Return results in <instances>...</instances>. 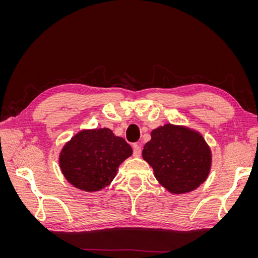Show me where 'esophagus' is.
<instances>
[{
	"instance_id": "1",
	"label": "esophagus",
	"mask_w": 258,
	"mask_h": 258,
	"mask_svg": "<svg viewBox=\"0 0 258 258\" xmlns=\"http://www.w3.org/2000/svg\"><path fill=\"white\" fill-rule=\"evenodd\" d=\"M141 153H142L141 146L138 145V144H135V145H134V155L136 156V157H139V156L141 155Z\"/></svg>"
}]
</instances>
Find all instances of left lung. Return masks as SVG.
Wrapping results in <instances>:
<instances>
[{
	"label": "left lung",
	"mask_w": 258,
	"mask_h": 258,
	"mask_svg": "<svg viewBox=\"0 0 258 258\" xmlns=\"http://www.w3.org/2000/svg\"><path fill=\"white\" fill-rule=\"evenodd\" d=\"M143 158L159 183L173 194H184L204 183L211 167L210 148L195 131L165 124L152 131Z\"/></svg>",
	"instance_id": "left-lung-1"
}]
</instances>
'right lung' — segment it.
Segmentation results:
<instances>
[{
  "label": "right lung",
  "mask_w": 258,
  "mask_h": 258,
  "mask_svg": "<svg viewBox=\"0 0 258 258\" xmlns=\"http://www.w3.org/2000/svg\"><path fill=\"white\" fill-rule=\"evenodd\" d=\"M132 154L124 139L111 129L84 130L66 144L60 167L68 181L86 191L100 190L110 184L120 163Z\"/></svg>",
  "instance_id": "1"
}]
</instances>
